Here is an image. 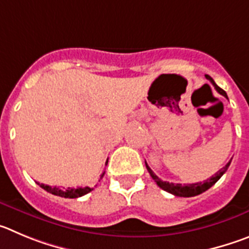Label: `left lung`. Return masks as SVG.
Masks as SVG:
<instances>
[{
    "instance_id": "left-lung-1",
    "label": "left lung",
    "mask_w": 249,
    "mask_h": 249,
    "mask_svg": "<svg viewBox=\"0 0 249 249\" xmlns=\"http://www.w3.org/2000/svg\"><path fill=\"white\" fill-rule=\"evenodd\" d=\"M210 80H211V83L213 84V87L216 88V90L218 91L219 94H222L223 97L227 98V94H226L225 90H222V89L219 88L218 86H217L216 83L213 82V79L212 78H210ZM228 99V98H227ZM231 161H228L227 163H226L225 166L222 167L221 170H218V171L216 172L214 175H212L211 178H207V180H205L203 182H196V183H187V185H181V183H174V182H167V181H162L161 178H159L158 176H156L155 174H154V171H152L151 169L149 167V165L146 163V161H145V165H146V169L147 171H149L150 176H151L152 178H154V181H155L156 183H158V186L160 187V189H162L163 191L166 192H170V194L175 195V196H180V197H192V196H197V195L202 194V192H205L206 190H208L210 187H212V186L214 185V183L217 182V181L219 180V178H222V175L225 174L226 171H227L228 166H230Z\"/></svg>"
}]
</instances>
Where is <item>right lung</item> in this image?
<instances>
[{"label":"right lung","mask_w":249,"mask_h":249,"mask_svg":"<svg viewBox=\"0 0 249 249\" xmlns=\"http://www.w3.org/2000/svg\"><path fill=\"white\" fill-rule=\"evenodd\" d=\"M108 162V161H107ZM104 176V172L102 174V176L100 178H103ZM38 185L41 186L42 189L46 190L47 192H49V194L52 195H55V196H60V197H66V198H77V197H80V196H84V195L89 194V192L91 191L93 189H90V187H77V189H73V187H68L67 190L62 189L60 190L59 187H52V186H48V185H44V183H38Z\"/></svg>","instance_id":"add662e5"}]
</instances>
